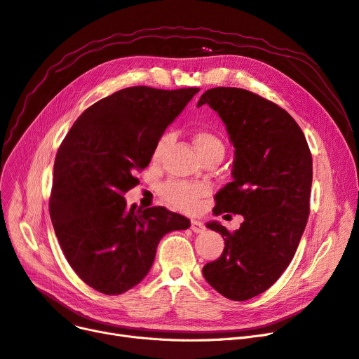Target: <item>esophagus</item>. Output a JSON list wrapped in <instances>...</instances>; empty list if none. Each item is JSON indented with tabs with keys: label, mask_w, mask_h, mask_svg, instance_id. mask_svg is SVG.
Segmentation results:
<instances>
[{
	"label": "esophagus",
	"mask_w": 359,
	"mask_h": 359,
	"mask_svg": "<svg viewBox=\"0 0 359 359\" xmlns=\"http://www.w3.org/2000/svg\"><path fill=\"white\" fill-rule=\"evenodd\" d=\"M191 229H192L194 233H204L205 226L202 224L199 220H192V222H191Z\"/></svg>",
	"instance_id": "obj_1"
}]
</instances>
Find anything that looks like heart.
<instances>
[{
  "mask_svg": "<svg viewBox=\"0 0 359 359\" xmlns=\"http://www.w3.org/2000/svg\"><path fill=\"white\" fill-rule=\"evenodd\" d=\"M171 133H163L157 142H155L151 161L158 163L171 142ZM194 144L201 154L202 158L208 157L212 154H224V144L220 137L210 130H198L194 135ZM208 194V186L202 183H189L183 180H167L161 184L160 195L164 201H167L171 207L183 211H192L198 207L201 198H204Z\"/></svg>",
  "mask_w": 359,
  "mask_h": 359,
  "instance_id": "heart-1",
  "label": "heart"
}]
</instances>
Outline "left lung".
<instances>
[{"mask_svg":"<svg viewBox=\"0 0 359 359\" xmlns=\"http://www.w3.org/2000/svg\"><path fill=\"white\" fill-rule=\"evenodd\" d=\"M226 124L235 147L233 182L218 192L212 212L242 214L229 231L217 222L220 258L202 269L207 282L231 301L266 292L290 264L309 214L313 157L304 132L292 116L257 93L218 86L201 95Z\"/></svg>","mask_w":359,"mask_h":359,"instance_id":"8db88e82","label":"left lung"}]
</instances>
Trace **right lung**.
<instances>
[{
	"label": "right lung",
	"mask_w": 359,
	"mask_h": 359,
	"mask_svg": "<svg viewBox=\"0 0 359 359\" xmlns=\"http://www.w3.org/2000/svg\"><path fill=\"white\" fill-rule=\"evenodd\" d=\"M199 88L175 90L132 86L90 105L61 142L50 215L61 251L74 273L95 290L120 294L148 274L168 231L191 226L164 207L130 208L124 194L136 171Z\"/></svg>",
	"instance_id": "add662e5"
}]
</instances>
